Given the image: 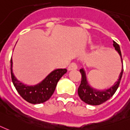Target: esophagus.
<instances>
[{
    "instance_id": "esophagus-1",
    "label": "esophagus",
    "mask_w": 130,
    "mask_h": 130,
    "mask_svg": "<svg viewBox=\"0 0 130 130\" xmlns=\"http://www.w3.org/2000/svg\"><path fill=\"white\" fill-rule=\"evenodd\" d=\"M78 69L77 65L75 63V62H72L70 65H69V67H68V70L69 71H71V70H76Z\"/></svg>"
}]
</instances>
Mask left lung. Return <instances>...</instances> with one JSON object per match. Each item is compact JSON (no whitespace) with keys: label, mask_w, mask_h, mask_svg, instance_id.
Listing matches in <instances>:
<instances>
[{"label":"left lung","mask_w":130,"mask_h":130,"mask_svg":"<svg viewBox=\"0 0 130 130\" xmlns=\"http://www.w3.org/2000/svg\"><path fill=\"white\" fill-rule=\"evenodd\" d=\"M113 42H114L113 45H114L115 50L119 52V55L121 56V62L123 64L120 46L115 41H113ZM80 72L82 75V78H81L80 85L78 89V94L80 98V99L83 102H85V103L92 105H99L102 104L107 101V100H109L117 90L120 82H121V80L123 72V65L122 68L121 72L119 75L118 80L110 88L107 89H104V90H98V89H94L91 86H89V85L87 83L85 70L83 69H80Z\"/></svg>","instance_id":"left-lung-1"}]
</instances>
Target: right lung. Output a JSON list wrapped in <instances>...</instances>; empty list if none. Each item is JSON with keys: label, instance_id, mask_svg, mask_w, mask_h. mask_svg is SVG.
<instances>
[{"label": "right lung", "instance_id": "obj_1", "mask_svg": "<svg viewBox=\"0 0 130 130\" xmlns=\"http://www.w3.org/2000/svg\"><path fill=\"white\" fill-rule=\"evenodd\" d=\"M12 59L11 58V76L14 87L21 97L32 104H40L50 99L60 78L67 72L66 69H57L35 85H27L20 82L14 76L12 71Z\"/></svg>", "mask_w": 130, "mask_h": 130}]
</instances>
